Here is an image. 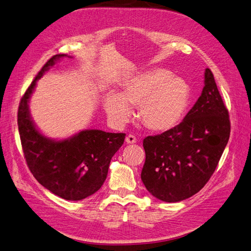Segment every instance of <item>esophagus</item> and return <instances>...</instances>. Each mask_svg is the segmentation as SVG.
<instances>
[{"mask_svg": "<svg viewBox=\"0 0 251 251\" xmlns=\"http://www.w3.org/2000/svg\"><path fill=\"white\" fill-rule=\"evenodd\" d=\"M126 143L129 144V145H132V144H135L136 143V138L134 135H131L129 134L127 137H126Z\"/></svg>", "mask_w": 251, "mask_h": 251, "instance_id": "esophagus-1", "label": "esophagus"}]
</instances>
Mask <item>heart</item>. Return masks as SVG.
<instances>
[{
  "label": "heart",
  "mask_w": 251,
  "mask_h": 251,
  "mask_svg": "<svg viewBox=\"0 0 251 251\" xmlns=\"http://www.w3.org/2000/svg\"><path fill=\"white\" fill-rule=\"evenodd\" d=\"M190 97L188 84L162 69L141 73L125 86L121 95L106 97L105 111L113 123L124 125L138 105L139 119L149 129L166 131L180 121Z\"/></svg>",
  "instance_id": "heart-1"
}]
</instances>
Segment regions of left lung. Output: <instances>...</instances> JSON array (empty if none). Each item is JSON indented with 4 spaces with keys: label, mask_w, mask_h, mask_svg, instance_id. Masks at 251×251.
Here are the masks:
<instances>
[{
    "label": "left lung",
    "mask_w": 251,
    "mask_h": 251,
    "mask_svg": "<svg viewBox=\"0 0 251 251\" xmlns=\"http://www.w3.org/2000/svg\"><path fill=\"white\" fill-rule=\"evenodd\" d=\"M231 123L209 69L202 94L183 121L144 139L141 171L147 190L164 202L192 197L208 182L228 141Z\"/></svg>",
    "instance_id": "8db88e82"
}]
</instances>
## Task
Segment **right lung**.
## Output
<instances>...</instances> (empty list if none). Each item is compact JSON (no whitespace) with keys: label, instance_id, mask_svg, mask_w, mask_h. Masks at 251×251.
<instances>
[{"label":"right lung","instance_id":"right-lung-1","mask_svg":"<svg viewBox=\"0 0 251 251\" xmlns=\"http://www.w3.org/2000/svg\"><path fill=\"white\" fill-rule=\"evenodd\" d=\"M64 54L52 56L21 97L17 124L26 164L32 176L47 190L65 200L79 201L103 184L113 156L122 147L125 133L84 130L64 140L43 136L32 123L28 100L37 81Z\"/></svg>","mask_w":251,"mask_h":251}]
</instances>
